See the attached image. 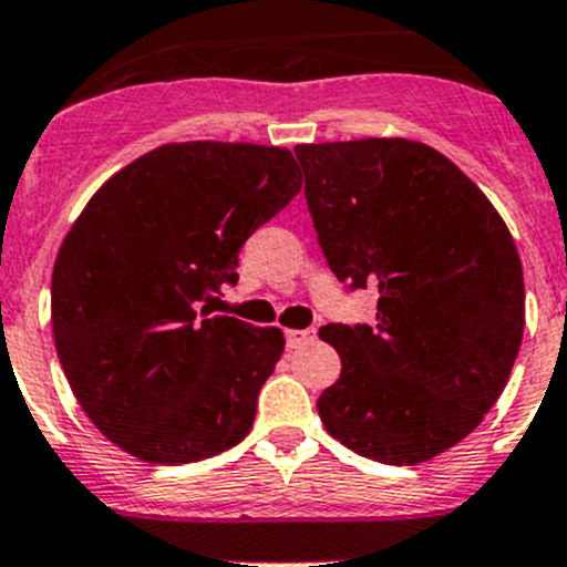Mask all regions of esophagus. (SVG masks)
<instances>
[{
  "label": "esophagus",
  "instance_id": "esophagus-1",
  "mask_svg": "<svg viewBox=\"0 0 567 567\" xmlns=\"http://www.w3.org/2000/svg\"><path fill=\"white\" fill-rule=\"evenodd\" d=\"M317 339V330L306 328V330H286V347H302V344H311Z\"/></svg>",
  "mask_w": 567,
  "mask_h": 567
}]
</instances>
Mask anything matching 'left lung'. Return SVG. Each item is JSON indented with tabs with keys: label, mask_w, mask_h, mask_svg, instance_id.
<instances>
[{
	"label": "left lung",
	"mask_w": 567,
	"mask_h": 567,
	"mask_svg": "<svg viewBox=\"0 0 567 567\" xmlns=\"http://www.w3.org/2000/svg\"><path fill=\"white\" fill-rule=\"evenodd\" d=\"M319 248L374 324H324L341 374L317 400L347 450L416 466L461 444L507 385L524 336V270L480 187L405 137L297 145Z\"/></svg>",
	"instance_id": "1"
}]
</instances>
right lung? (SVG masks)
<instances>
[{
  "label": "right lung",
  "mask_w": 567,
  "mask_h": 567,
  "mask_svg": "<svg viewBox=\"0 0 567 567\" xmlns=\"http://www.w3.org/2000/svg\"><path fill=\"white\" fill-rule=\"evenodd\" d=\"M300 187L291 151L195 140L148 151L87 200L54 261L52 328L71 391L112 444L178 466L250 433L284 333L200 302L239 281L245 239Z\"/></svg>",
  "instance_id": "1"
}]
</instances>
